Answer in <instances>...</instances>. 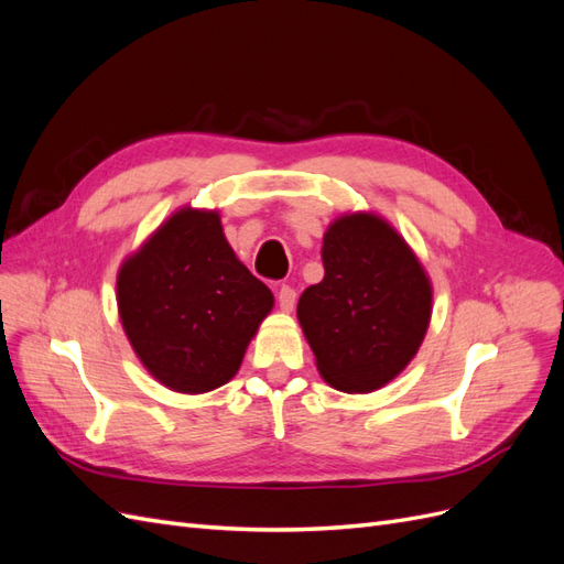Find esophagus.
<instances>
[{"instance_id": "obj_1", "label": "esophagus", "mask_w": 564, "mask_h": 564, "mask_svg": "<svg viewBox=\"0 0 564 564\" xmlns=\"http://www.w3.org/2000/svg\"><path fill=\"white\" fill-rule=\"evenodd\" d=\"M278 301H280V308L284 313H292L294 305H296V289H292L289 284H282L278 289Z\"/></svg>"}]
</instances>
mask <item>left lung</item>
<instances>
[{
    "instance_id": "left-lung-1",
    "label": "left lung",
    "mask_w": 564,
    "mask_h": 564,
    "mask_svg": "<svg viewBox=\"0 0 564 564\" xmlns=\"http://www.w3.org/2000/svg\"><path fill=\"white\" fill-rule=\"evenodd\" d=\"M324 280L305 289L299 322L329 386L371 392L416 355L431 319V282L402 237L373 214L324 235Z\"/></svg>"
}]
</instances>
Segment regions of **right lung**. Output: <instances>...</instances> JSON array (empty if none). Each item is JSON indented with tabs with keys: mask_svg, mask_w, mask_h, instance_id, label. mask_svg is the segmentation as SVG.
<instances>
[{
	"mask_svg": "<svg viewBox=\"0 0 564 564\" xmlns=\"http://www.w3.org/2000/svg\"><path fill=\"white\" fill-rule=\"evenodd\" d=\"M117 305L152 377L207 392L240 369L272 294L237 261L216 212L181 209L119 270Z\"/></svg>",
	"mask_w": 564,
	"mask_h": 564,
	"instance_id": "obj_1",
	"label": "right lung"
}]
</instances>
